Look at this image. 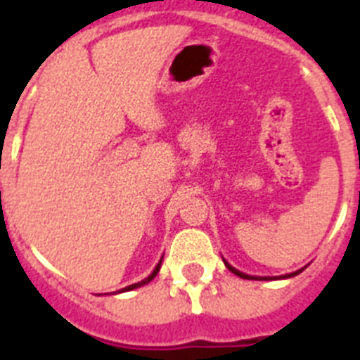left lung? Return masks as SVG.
<instances>
[{"label":"left lung","instance_id":"1","mask_svg":"<svg viewBox=\"0 0 360 360\" xmlns=\"http://www.w3.org/2000/svg\"><path fill=\"white\" fill-rule=\"evenodd\" d=\"M224 263H225V266H227V269H229V270H231L232 274H236V276H240V278H241V279H265V281H266V279H272V278H259V276H249V274H243V272H240V270H238V269H234V266H231V265H229V263H227V262H225V259H224ZM299 272H303V269H299V270H295V272H292V274H285V276H279V278H281V279H285V278H294V276H297V274H299ZM276 279H278V278H276Z\"/></svg>","mask_w":360,"mask_h":360}]
</instances>
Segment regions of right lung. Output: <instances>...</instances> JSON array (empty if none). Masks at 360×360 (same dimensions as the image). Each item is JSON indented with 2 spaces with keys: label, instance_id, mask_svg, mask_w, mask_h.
<instances>
[{
  "label": "right lung",
  "instance_id": "obj_1",
  "mask_svg": "<svg viewBox=\"0 0 360 360\" xmlns=\"http://www.w3.org/2000/svg\"><path fill=\"white\" fill-rule=\"evenodd\" d=\"M162 257H164V256H162ZM160 265H162V259H160V262H158V265L155 266V270H153V272H151V274L148 276V278H146V279H142V281H139V283H133V285H129V287L122 288V290H119V292H128V290H133V288H139V287H142V285H148V283L151 281V279L155 278V276L158 274V270H160ZM113 294H115V292H113Z\"/></svg>",
  "mask_w": 360,
  "mask_h": 360
}]
</instances>
